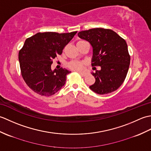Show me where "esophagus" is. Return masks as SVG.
<instances>
[{"instance_id":"34e87169","label":"esophagus","mask_w":151,"mask_h":151,"mask_svg":"<svg viewBox=\"0 0 151 151\" xmlns=\"http://www.w3.org/2000/svg\"><path fill=\"white\" fill-rule=\"evenodd\" d=\"M79 75H81L82 76H85L86 75V73H78Z\"/></svg>"}]
</instances>
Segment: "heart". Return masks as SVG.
Returning <instances> with one entry per match:
<instances>
[{"instance_id":"1","label":"heart","mask_w":151,"mask_h":151,"mask_svg":"<svg viewBox=\"0 0 151 151\" xmlns=\"http://www.w3.org/2000/svg\"><path fill=\"white\" fill-rule=\"evenodd\" d=\"M81 41H78V42H81ZM84 62L75 60V61H72V62H70L68 63V67L71 70H75V71L81 72L84 70Z\"/></svg>"}]
</instances>
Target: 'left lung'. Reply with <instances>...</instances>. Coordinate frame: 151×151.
<instances>
[{
	"label": "left lung",
	"mask_w": 151,
	"mask_h": 151,
	"mask_svg": "<svg viewBox=\"0 0 151 151\" xmlns=\"http://www.w3.org/2000/svg\"><path fill=\"white\" fill-rule=\"evenodd\" d=\"M78 36L92 47L91 65L101 68L91 72L95 82L89 88L99 95L117 90L126 78L130 65L126 41L114 31L102 28L81 31Z\"/></svg>",
	"instance_id": "1"
}]
</instances>
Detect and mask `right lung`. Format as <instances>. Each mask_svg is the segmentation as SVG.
Here are the masks:
<instances>
[{
  "label": "right lung",
  "mask_w": 151,
  "mask_h": 151,
  "mask_svg": "<svg viewBox=\"0 0 151 151\" xmlns=\"http://www.w3.org/2000/svg\"><path fill=\"white\" fill-rule=\"evenodd\" d=\"M76 32H39L26 40L19 52V61L22 78L32 90L51 96L65 85L70 71L63 68L52 70L51 65Z\"/></svg>",
  "instance_id": "obj_1"
}]
</instances>
